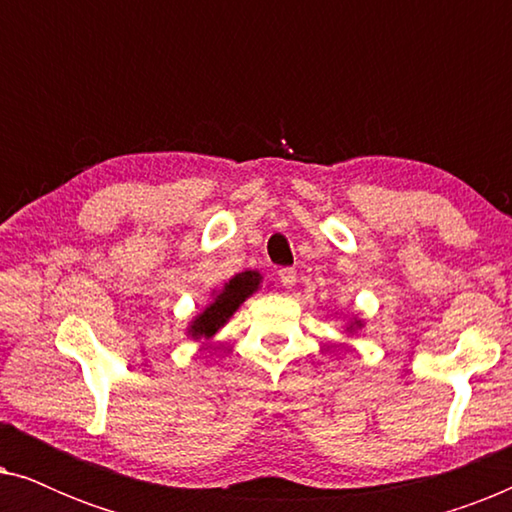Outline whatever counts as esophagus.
Returning a JSON list of instances; mask_svg holds the SVG:
<instances>
[{
    "label": "esophagus",
    "mask_w": 512,
    "mask_h": 512,
    "mask_svg": "<svg viewBox=\"0 0 512 512\" xmlns=\"http://www.w3.org/2000/svg\"><path fill=\"white\" fill-rule=\"evenodd\" d=\"M279 282H282V286H286V289H293V286H296V282H298L296 270H293V268L279 270Z\"/></svg>",
    "instance_id": "34e87169"
}]
</instances>
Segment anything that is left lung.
<instances>
[{
	"label": "left lung",
	"mask_w": 512,
	"mask_h": 512,
	"mask_svg": "<svg viewBox=\"0 0 512 512\" xmlns=\"http://www.w3.org/2000/svg\"><path fill=\"white\" fill-rule=\"evenodd\" d=\"M363 328V319L359 317H352V321L347 324V333H354V331H361Z\"/></svg>",
	"instance_id": "1"
}]
</instances>
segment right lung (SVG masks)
<instances>
[{
	"instance_id": "add662e5",
	"label": "right lung",
	"mask_w": 512,
	"mask_h": 512,
	"mask_svg": "<svg viewBox=\"0 0 512 512\" xmlns=\"http://www.w3.org/2000/svg\"><path fill=\"white\" fill-rule=\"evenodd\" d=\"M261 279V272L256 270H244L237 272L235 277H230L228 282L223 284V289L212 293V300H209L205 310L188 324V338L198 342L212 340L214 335L219 333V328L226 326L228 319L240 310L244 300L251 298L258 289H261Z\"/></svg>"
}]
</instances>
